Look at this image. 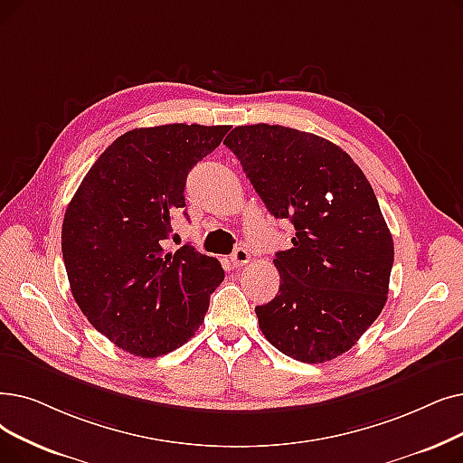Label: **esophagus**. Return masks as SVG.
<instances>
[{
  "label": "esophagus",
  "mask_w": 463,
  "mask_h": 463,
  "mask_svg": "<svg viewBox=\"0 0 463 463\" xmlns=\"http://www.w3.org/2000/svg\"><path fill=\"white\" fill-rule=\"evenodd\" d=\"M231 260H232V265L236 269H240V267H244V265L250 263V253H248L246 248H236L234 253L231 255Z\"/></svg>",
  "instance_id": "34e87169"
}]
</instances>
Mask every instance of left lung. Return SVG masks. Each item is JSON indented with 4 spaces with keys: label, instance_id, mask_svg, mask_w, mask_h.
Returning a JSON list of instances; mask_svg holds the SVG:
<instances>
[{
    "label": "left lung",
    "instance_id": "8db88e82",
    "mask_svg": "<svg viewBox=\"0 0 463 463\" xmlns=\"http://www.w3.org/2000/svg\"><path fill=\"white\" fill-rule=\"evenodd\" d=\"M238 156L267 210L295 227L278 251L279 289L255 307L269 343L303 364L348 352L386 305L393 240L365 174L316 134L279 125L236 127Z\"/></svg>",
    "mask_w": 463,
    "mask_h": 463
}]
</instances>
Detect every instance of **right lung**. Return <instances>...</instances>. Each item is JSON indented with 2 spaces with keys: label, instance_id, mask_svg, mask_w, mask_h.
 Masks as SVG:
<instances>
[{
  "label": "right lung",
  "instance_id": "obj_1",
  "mask_svg": "<svg viewBox=\"0 0 463 463\" xmlns=\"http://www.w3.org/2000/svg\"><path fill=\"white\" fill-rule=\"evenodd\" d=\"M229 128L177 123L118 136L68 204L62 257L71 295L96 331L134 355L185 345L225 278L217 259L193 246L170 253L163 242L185 208L187 174Z\"/></svg>",
  "mask_w": 463,
  "mask_h": 463
}]
</instances>
